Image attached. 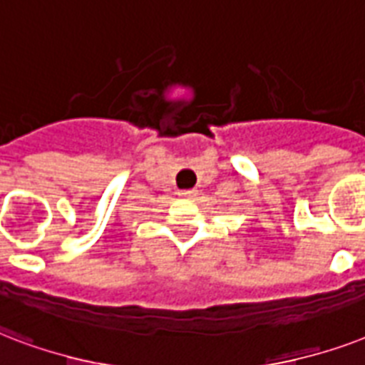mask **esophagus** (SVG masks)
Masks as SVG:
<instances>
[{
	"mask_svg": "<svg viewBox=\"0 0 365 365\" xmlns=\"http://www.w3.org/2000/svg\"><path fill=\"white\" fill-rule=\"evenodd\" d=\"M197 194L196 188H190V190H180L179 192V196L180 197H194Z\"/></svg>",
	"mask_w": 365,
	"mask_h": 365,
	"instance_id": "1",
	"label": "esophagus"
}]
</instances>
